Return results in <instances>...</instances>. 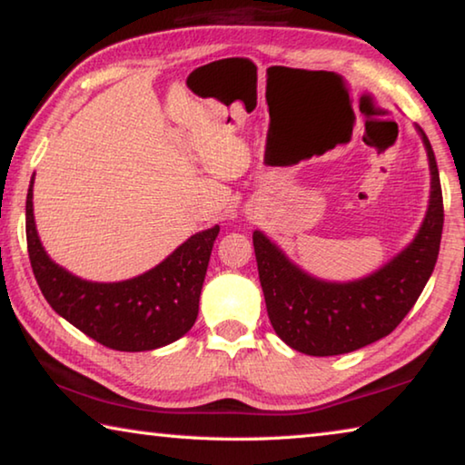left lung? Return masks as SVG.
<instances>
[{"label":"left lung","mask_w":465,"mask_h":465,"mask_svg":"<svg viewBox=\"0 0 465 465\" xmlns=\"http://www.w3.org/2000/svg\"><path fill=\"white\" fill-rule=\"evenodd\" d=\"M430 172L429 207L406 248L355 281L313 277L264 232L252 233L258 277L274 332L312 357L352 352L388 336L420 297L435 269L443 232V194L430 141L416 124Z\"/></svg>","instance_id":"1"}]
</instances>
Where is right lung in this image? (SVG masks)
<instances>
[{
    "label": "right lung",
    "instance_id": "right-lung-1",
    "mask_svg": "<svg viewBox=\"0 0 465 465\" xmlns=\"http://www.w3.org/2000/svg\"><path fill=\"white\" fill-rule=\"evenodd\" d=\"M26 196V242L35 279L51 308L85 336L114 351L141 352L172 344L193 328L219 225L188 238L153 269L133 279L98 282L77 277L46 254Z\"/></svg>",
    "mask_w": 465,
    "mask_h": 465
}]
</instances>
